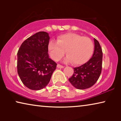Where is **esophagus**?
Masks as SVG:
<instances>
[{
  "label": "esophagus",
  "mask_w": 121,
  "mask_h": 121,
  "mask_svg": "<svg viewBox=\"0 0 121 121\" xmlns=\"http://www.w3.org/2000/svg\"><path fill=\"white\" fill-rule=\"evenodd\" d=\"M57 68H64V66H63L62 65H60V64H57Z\"/></svg>",
  "instance_id": "34e87169"
}]
</instances>
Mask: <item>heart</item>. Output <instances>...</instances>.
<instances>
[{"label": "heart", "instance_id": "obj_1", "mask_svg": "<svg viewBox=\"0 0 121 121\" xmlns=\"http://www.w3.org/2000/svg\"><path fill=\"white\" fill-rule=\"evenodd\" d=\"M48 51L53 60H59L65 53L67 63L73 62L74 65H79L86 63L93 53L94 43L90 38L74 33L62 35L57 41L52 40L48 43Z\"/></svg>", "mask_w": 121, "mask_h": 121}]
</instances>
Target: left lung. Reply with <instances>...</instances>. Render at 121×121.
Here are the masks:
<instances>
[{
	"label": "left lung",
	"instance_id": "1",
	"mask_svg": "<svg viewBox=\"0 0 121 121\" xmlns=\"http://www.w3.org/2000/svg\"><path fill=\"white\" fill-rule=\"evenodd\" d=\"M95 48L91 58L80 67L74 68V74L69 79L72 85L78 89L91 87L98 80L102 70V51L98 41L94 39Z\"/></svg>",
	"mask_w": 121,
	"mask_h": 121
}]
</instances>
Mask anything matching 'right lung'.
Masks as SVG:
<instances>
[{
    "instance_id": "obj_1",
    "label": "right lung",
    "mask_w": 121,
    "mask_h": 121,
    "mask_svg": "<svg viewBox=\"0 0 121 121\" xmlns=\"http://www.w3.org/2000/svg\"><path fill=\"white\" fill-rule=\"evenodd\" d=\"M48 34L37 32L24 41L17 52V73L31 90H41L48 85L57 63L49 58Z\"/></svg>"
}]
</instances>
